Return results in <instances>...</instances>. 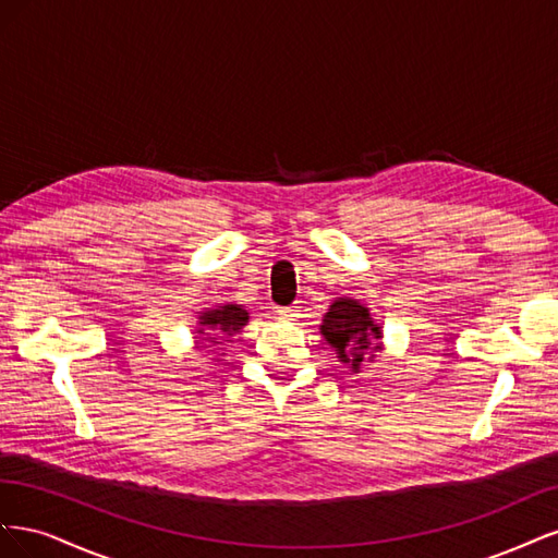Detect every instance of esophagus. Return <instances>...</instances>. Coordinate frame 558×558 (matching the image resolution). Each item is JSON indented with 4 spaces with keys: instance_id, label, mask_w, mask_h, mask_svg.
I'll return each mask as SVG.
<instances>
[{
    "instance_id": "1",
    "label": "esophagus",
    "mask_w": 558,
    "mask_h": 558,
    "mask_svg": "<svg viewBox=\"0 0 558 558\" xmlns=\"http://www.w3.org/2000/svg\"><path fill=\"white\" fill-rule=\"evenodd\" d=\"M277 314H279V318H281V320H295V318L300 316V307H298V305H291V307H279V310H277Z\"/></svg>"
}]
</instances>
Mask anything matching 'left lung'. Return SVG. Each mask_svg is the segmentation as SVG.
Masks as SVG:
<instances>
[{
  "label": "left lung",
  "mask_w": 558,
  "mask_h": 558,
  "mask_svg": "<svg viewBox=\"0 0 558 558\" xmlns=\"http://www.w3.org/2000/svg\"><path fill=\"white\" fill-rule=\"evenodd\" d=\"M326 342L337 351V359L351 363L359 369L365 356H375L379 351L381 330L375 326L373 316L356 300H335L320 326Z\"/></svg>",
  "instance_id": "left-lung-1"
}]
</instances>
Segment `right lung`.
Here are the masks:
<instances>
[{
    "mask_svg": "<svg viewBox=\"0 0 558 558\" xmlns=\"http://www.w3.org/2000/svg\"><path fill=\"white\" fill-rule=\"evenodd\" d=\"M246 320H248V314L240 305H226L221 310H211V312L199 316V324L207 328V332L199 330L202 335H205V337H199V340L207 342V344L209 342L221 344V342H218V337L238 332L246 324Z\"/></svg>",
    "mask_w": 558,
    "mask_h": 558,
    "instance_id": "right-lung-1",
    "label": "right lung"
}]
</instances>
